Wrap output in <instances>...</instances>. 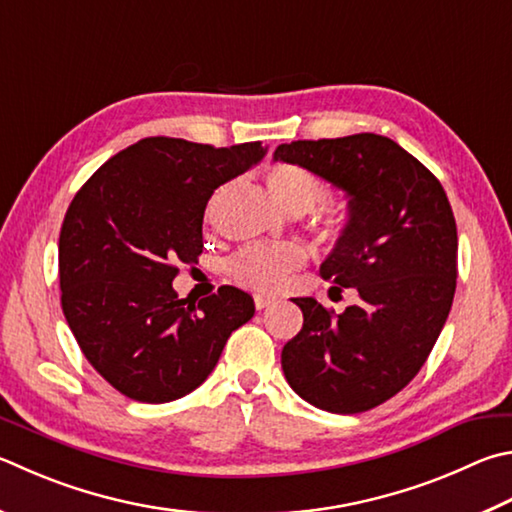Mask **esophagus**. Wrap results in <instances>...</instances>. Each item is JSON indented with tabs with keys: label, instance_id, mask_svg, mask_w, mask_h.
I'll return each instance as SVG.
<instances>
[{
	"label": "esophagus",
	"instance_id": "obj_1",
	"mask_svg": "<svg viewBox=\"0 0 512 512\" xmlns=\"http://www.w3.org/2000/svg\"><path fill=\"white\" fill-rule=\"evenodd\" d=\"M275 302H277L275 295H262V293L255 295V309L257 311H262V309H266V306H271Z\"/></svg>",
	"mask_w": 512,
	"mask_h": 512
}]
</instances>
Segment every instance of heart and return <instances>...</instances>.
<instances>
[{
    "label": "heart",
    "mask_w": 512,
    "mask_h": 512,
    "mask_svg": "<svg viewBox=\"0 0 512 512\" xmlns=\"http://www.w3.org/2000/svg\"><path fill=\"white\" fill-rule=\"evenodd\" d=\"M266 188L271 197L291 215H304L322 197V181L309 167L297 163H277L266 174ZM351 217L345 206L320 210L313 219V228L322 239L338 241L349 232ZM306 253L295 244L248 246L232 257L230 273L239 284L253 291H280L293 273L304 264Z\"/></svg>",
    "instance_id": "b5f03b06"
}]
</instances>
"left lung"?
<instances>
[{
	"instance_id": "obj_1",
	"label": "left lung",
	"mask_w": 512,
	"mask_h": 512,
	"mask_svg": "<svg viewBox=\"0 0 512 512\" xmlns=\"http://www.w3.org/2000/svg\"><path fill=\"white\" fill-rule=\"evenodd\" d=\"M273 159L347 192L351 226L320 275L358 293L340 315L293 297L304 324L282 349L284 376L320 410L367 412L418 374L448 320L459 248L450 201L439 179L387 136L293 141Z\"/></svg>"
}]
</instances>
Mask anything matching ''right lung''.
Listing matches in <instances>:
<instances>
[{"instance_id": "right-lung-1", "label": "right lung", "mask_w": 512, "mask_h": 512, "mask_svg": "<svg viewBox=\"0 0 512 512\" xmlns=\"http://www.w3.org/2000/svg\"><path fill=\"white\" fill-rule=\"evenodd\" d=\"M262 143L212 147L143 138L91 174L60 230L62 311L98 374L132 401L170 403L215 369L253 297L221 286L199 304L172 288L203 250L219 185L264 159Z\"/></svg>"}]
</instances>
